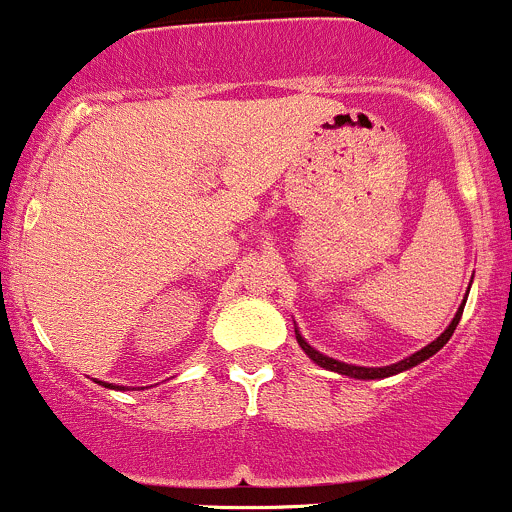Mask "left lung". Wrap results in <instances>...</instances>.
I'll list each match as a JSON object with an SVG mask.
<instances>
[{
  "label": "left lung",
  "instance_id": "8db88e82",
  "mask_svg": "<svg viewBox=\"0 0 512 512\" xmlns=\"http://www.w3.org/2000/svg\"><path fill=\"white\" fill-rule=\"evenodd\" d=\"M468 291H470V288H468ZM465 301H468V293H465L463 303H460V306H458V311H455L453 321L448 323V328H445V331L440 333V336L435 338V341H430L428 346H423L421 351L411 353V356H408V358H403V361H398V363H391V366H381V368H368V366H356V363H343V361H336V358H331V356H323L321 351H316V348H313L311 343H308L306 338L301 336V331H298V328H296V341H298V346L303 348V353H306V356L311 358V361L316 363V366L326 368V371L341 373V376L356 378V381H378V378L398 376V373H403V371H411V368H416L418 363L428 361L430 356H435V353H438L440 348H443L445 343L450 341V336H453L455 326H458L460 316H463Z\"/></svg>",
  "mask_w": 512,
  "mask_h": 512
}]
</instances>
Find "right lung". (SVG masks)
<instances>
[{
	"instance_id": "1",
	"label": "right lung",
	"mask_w": 512,
	"mask_h": 512,
	"mask_svg": "<svg viewBox=\"0 0 512 512\" xmlns=\"http://www.w3.org/2000/svg\"><path fill=\"white\" fill-rule=\"evenodd\" d=\"M96 383H99V386H104V388H111V391H124V388L114 386V383H104V381H96Z\"/></svg>"
}]
</instances>
